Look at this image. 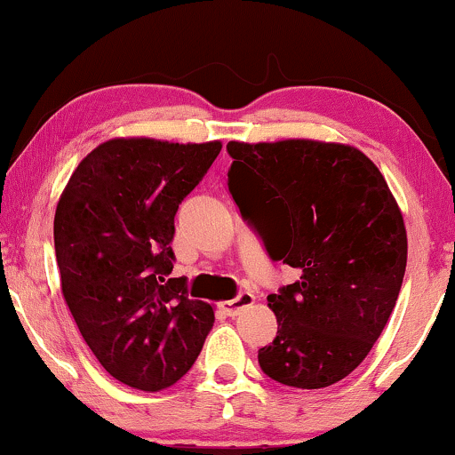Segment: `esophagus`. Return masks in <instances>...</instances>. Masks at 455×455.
I'll list each match as a JSON object with an SVG mask.
<instances>
[{
  "instance_id": "1",
  "label": "esophagus",
  "mask_w": 455,
  "mask_h": 455,
  "mask_svg": "<svg viewBox=\"0 0 455 455\" xmlns=\"http://www.w3.org/2000/svg\"><path fill=\"white\" fill-rule=\"evenodd\" d=\"M252 304H254V294H251V291H240V294L235 296L234 300L221 302V310L228 316H238L242 310H246L248 307H252Z\"/></svg>"
}]
</instances>
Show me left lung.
Returning <instances> with one entry per match:
<instances>
[{
  "instance_id": "1",
  "label": "left lung",
  "mask_w": 455,
  "mask_h": 455,
  "mask_svg": "<svg viewBox=\"0 0 455 455\" xmlns=\"http://www.w3.org/2000/svg\"><path fill=\"white\" fill-rule=\"evenodd\" d=\"M228 186L273 260L300 279L267 296L277 335L259 350L273 381L321 389L366 358L406 273L402 211L379 167L339 142H228Z\"/></svg>"
}]
</instances>
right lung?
Wrapping results in <instances>:
<instances>
[{"mask_svg": "<svg viewBox=\"0 0 455 455\" xmlns=\"http://www.w3.org/2000/svg\"><path fill=\"white\" fill-rule=\"evenodd\" d=\"M221 151L111 139L68 180L53 220L61 294L99 363L140 391L180 381L203 350L213 307L173 269V217Z\"/></svg>", "mask_w": 455, "mask_h": 455, "instance_id": "right-lung-1", "label": "right lung"}]
</instances>
